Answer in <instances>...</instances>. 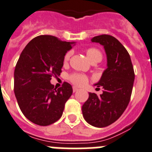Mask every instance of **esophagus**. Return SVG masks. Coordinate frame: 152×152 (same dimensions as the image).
I'll use <instances>...</instances> for the list:
<instances>
[{"label": "esophagus", "instance_id": "1", "mask_svg": "<svg viewBox=\"0 0 152 152\" xmlns=\"http://www.w3.org/2000/svg\"><path fill=\"white\" fill-rule=\"evenodd\" d=\"M78 90H79V89H78L77 88H76V87H75V86H74V87H73V92L77 91Z\"/></svg>", "mask_w": 152, "mask_h": 152}]
</instances>
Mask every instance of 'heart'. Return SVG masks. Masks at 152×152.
Masks as SVG:
<instances>
[{"label": "heart", "mask_w": 152, "mask_h": 152, "mask_svg": "<svg viewBox=\"0 0 152 152\" xmlns=\"http://www.w3.org/2000/svg\"><path fill=\"white\" fill-rule=\"evenodd\" d=\"M86 53L88 58L92 63L100 61L103 58V55H102L101 52L96 48H88L86 50ZM70 56H71V52H68L67 53H66V55H64V62L66 63L69 61ZM68 79L73 84H74L76 86H85L88 81V78L86 75L79 73H73L69 74L68 76Z\"/></svg>", "instance_id": "heart-1"}]
</instances>
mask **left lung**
<instances>
[{"instance_id": "obj_1", "label": "left lung", "mask_w": 152, "mask_h": 152, "mask_svg": "<svg viewBox=\"0 0 152 152\" xmlns=\"http://www.w3.org/2000/svg\"><path fill=\"white\" fill-rule=\"evenodd\" d=\"M91 42L103 46L107 68L95 85L103 88V94L89 93L82 110L89 124L105 127L117 121L128 106L135 74L128 52L116 38L102 34L92 38Z\"/></svg>"}]
</instances>
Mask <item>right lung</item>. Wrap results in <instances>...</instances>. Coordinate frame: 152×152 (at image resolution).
Here are the masks:
<instances>
[{
	"label": "right lung",
	"instance_id": "right-lung-1",
	"mask_svg": "<svg viewBox=\"0 0 152 152\" xmlns=\"http://www.w3.org/2000/svg\"><path fill=\"white\" fill-rule=\"evenodd\" d=\"M73 43L40 35L21 53L14 71V92L21 111L31 122L47 126L61 117L73 88L67 83L54 88L50 80L61 73L64 55Z\"/></svg>",
	"mask_w": 152,
	"mask_h": 152
}]
</instances>
